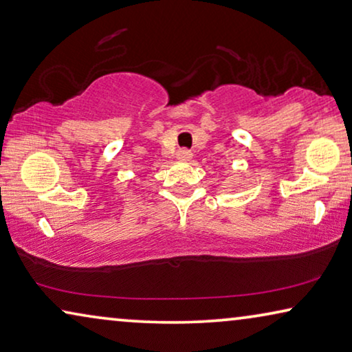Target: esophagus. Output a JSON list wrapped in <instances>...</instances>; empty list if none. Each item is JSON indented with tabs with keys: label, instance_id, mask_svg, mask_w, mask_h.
Returning <instances> with one entry per match:
<instances>
[{
	"label": "esophagus",
	"instance_id": "34e87169",
	"mask_svg": "<svg viewBox=\"0 0 352 352\" xmlns=\"http://www.w3.org/2000/svg\"><path fill=\"white\" fill-rule=\"evenodd\" d=\"M177 158L182 160V161H190L192 158V153L188 148H182L177 151Z\"/></svg>",
	"mask_w": 352,
	"mask_h": 352
}]
</instances>
